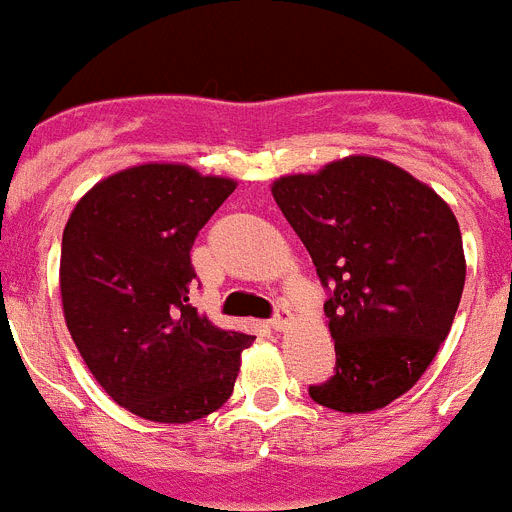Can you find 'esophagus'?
I'll list each match as a JSON object with an SVG mask.
<instances>
[{"label": "esophagus", "mask_w": 512, "mask_h": 512, "mask_svg": "<svg viewBox=\"0 0 512 512\" xmlns=\"http://www.w3.org/2000/svg\"><path fill=\"white\" fill-rule=\"evenodd\" d=\"M291 322H293V314H291V309H288V306H278V309H275V317L270 319V324H273V330H278V332H286L288 327H291Z\"/></svg>", "instance_id": "1"}]
</instances>
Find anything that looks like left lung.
I'll use <instances>...</instances> for the list:
<instances>
[{
    "label": "left lung",
    "mask_w": 512,
    "mask_h": 512,
    "mask_svg": "<svg viewBox=\"0 0 512 512\" xmlns=\"http://www.w3.org/2000/svg\"><path fill=\"white\" fill-rule=\"evenodd\" d=\"M270 190L330 288L335 376L309 386L311 399L348 415L381 410L420 381L451 332L466 281L459 221L425 182L363 154Z\"/></svg>",
    "instance_id": "left-lung-1"
}]
</instances>
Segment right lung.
<instances>
[{"instance_id": "1", "label": "right lung", "mask_w": 512, "mask_h": 512, "mask_svg": "<svg viewBox=\"0 0 512 512\" xmlns=\"http://www.w3.org/2000/svg\"><path fill=\"white\" fill-rule=\"evenodd\" d=\"M234 188L188 164H136L84 193L64 226L71 340L110 399L144 420L182 425L219 410L255 340L188 304L193 242Z\"/></svg>"}]
</instances>
